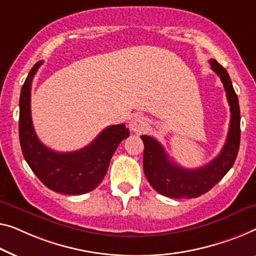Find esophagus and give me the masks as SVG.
<instances>
[{
	"label": "esophagus",
	"instance_id": "esophagus-1",
	"mask_svg": "<svg viewBox=\"0 0 256 256\" xmlns=\"http://www.w3.org/2000/svg\"><path fill=\"white\" fill-rule=\"evenodd\" d=\"M148 126V122L146 118L141 115H136L134 116L130 122V130L133 133H136V134H141L146 131V128Z\"/></svg>",
	"mask_w": 256,
	"mask_h": 256
}]
</instances>
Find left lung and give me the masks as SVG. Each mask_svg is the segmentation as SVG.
<instances>
[{"mask_svg": "<svg viewBox=\"0 0 256 256\" xmlns=\"http://www.w3.org/2000/svg\"><path fill=\"white\" fill-rule=\"evenodd\" d=\"M212 70L222 80L230 106L231 120L226 144L218 155L204 166L185 169L171 162L164 148L150 136L144 141V171L152 188L172 199H192L212 190L234 164L240 144V109L230 76L216 60H209Z\"/></svg>", "mask_w": 256, "mask_h": 256, "instance_id": "8db88e82", "label": "left lung"}]
</instances>
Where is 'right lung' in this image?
<instances>
[{
    "label": "right lung",
    "instance_id": "obj_1",
    "mask_svg": "<svg viewBox=\"0 0 256 256\" xmlns=\"http://www.w3.org/2000/svg\"><path fill=\"white\" fill-rule=\"evenodd\" d=\"M44 62L30 68L19 98V140L22 155L36 177L49 190L79 196L93 190L104 178L118 144L130 136L125 124L110 125L82 150L58 152L49 150L34 131L30 116V86Z\"/></svg>",
    "mask_w": 256,
    "mask_h": 256
}]
</instances>
